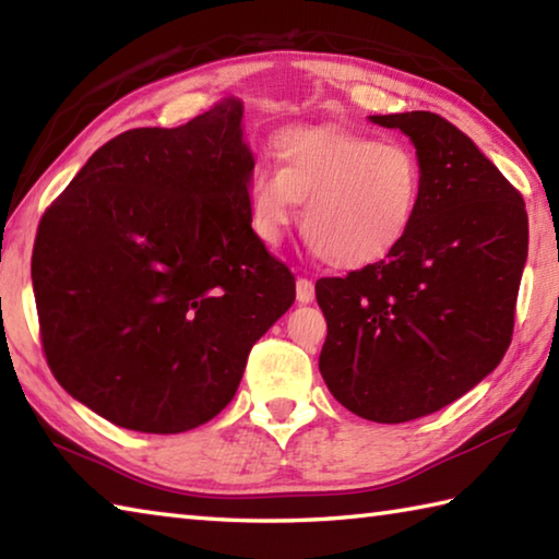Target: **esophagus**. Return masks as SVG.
I'll list each match as a JSON object with an SVG mask.
<instances>
[{"label": "esophagus", "instance_id": "obj_1", "mask_svg": "<svg viewBox=\"0 0 559 559\" xmlns=\"http://www.w3.org/2000/svg\"><path fill=\"white\" fill-rule=\"evenodd\" d=\"M296 296H298V302H310L316 298V283L310 278H298L296 281Z\"/></svg>", "mask_w": 559, "mask_h": 559}]
</instances>
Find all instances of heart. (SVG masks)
I'll return each mask as SVG.
<instances>
[{
    "label": "heart",
    "mask_w": 559,
    "mask_h": 559,
    "mask_svg": "<svg viewBox=\"0 0 559 559\" xmlns=\"http://www.w3.org/2000/svg\"><path fill=\"white\" fill-rule=\"evenodd\" d=\"M278 159L249 177L251 226L278 243L296 204L300 234L335 269H362L390 257L416 222L424 169L412 147L343 128H296L278 140Z\"/></svg>",
    "instance_id": "b5f03b06"
}]
</instances>
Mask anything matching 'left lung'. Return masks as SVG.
Segmentation results:
<instances>
[{
	"instance_id": "obj_1",
	"label": "left lung",
	"mask_w": 559,
	"mask_h": 559,
	"mask_svg": "<svg viewBox=\"0 0 559 559\" xmlns=\"http://www.w3.org/2000/svg\"><path fill=\"white\" fill-rule=\"evenodd\" d=\"M370 120L409 135L424 169L421 206L390 257L316 283L328 320L318 365L345 409L402 424L456 402L503 359L527 212L500 169L437 112Z\"/></svg>"
}]
</instances>
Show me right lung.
Instances as JSON below:
<instances>
[{
  "label": "right lung",
  "mask_w": 559,
  "mask_h": 559,
  "mask_svg": "<svg viewBox=\"0 0 559 559\" xmlns=\"http://www.w3.org/2000/svg\"><path fill=\"white\" fill-rule=\"evenodd\" d=\"M243 106L120 132L44 212L32 283L46 362L122 429L179 433L234 400L296 278L251 229Z\"/></svg>",
  "instance_id": "obj_1"
}]
</instances>
